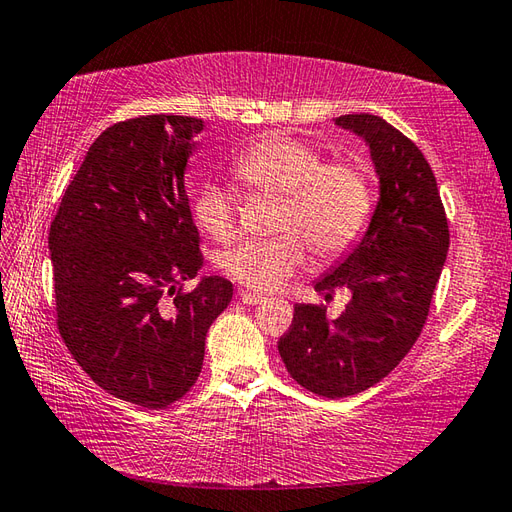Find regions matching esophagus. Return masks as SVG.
<instances>
[{"label": "esophagus", "mask_w": 512, "mask_h": 512, "mask_svg": "<svg viewBox=\"0 0 512 512\" xmlns=\"http://www.w3.org/2000/svg\"><path fill=\"white\" fill-rule=\"evenodd\" d=\"M237 295H239V299H242V301L246 303V306H255V303H259V301L264 299L262 295H259V292H250V290H246V288L239 290Z\"/></svg>", "instance_id": "esophagus-1"}]
</instances>
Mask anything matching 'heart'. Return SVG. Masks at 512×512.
I'll use <instances>...</instances> for the list:
<instances>
[{"mask_svg":"<svg viewBox=\"0 0 512 512\" xmlns=\"http://www.w3.org/2000/svg\"><path fill=\"white\" fill-rule=\"evenodd\" d=\"M239 180L281 195L273 239H246L228 248L220 268L250 290H275L308 262L310 248L334 262L358 246L374 217V189L363 165L325 162L321 151L286 134L248 145L233 162ZM193 217L202 231L226 242L235 235L237 206L222 182H206L195 195Z\"/></svg>","mask_w":512,"mask_h":512,"instance_id":"1","label":"heart"}]
</instances>
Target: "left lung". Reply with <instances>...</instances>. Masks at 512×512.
I'll return each mask as SVG.
<instances>
[{
  "instance_id": "obj_1",
  "label": "left lung",
  "mask_w": 512,
  "mask_h": 512,
  "mask_svg": "<svg viewBox=\"0 0 512 512\" xmlns=\"http://www.w3.org/2000/svg\"><path fill=\"white\" fill-rule=\"evenodd\" d=\"M336 125L367 140L380 202L361 244L314 286L325 301L350 292L341 317L325 319L323 303H299L277 343L288 374L323 398L365 391L407 356L449 250L436 176L416 143L374 114H345Z\"/></svg>"
}]
</instances>
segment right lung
Here are the masks:
<instances>
[{
	"mask_svg": "<svg viewBox=\"0 0 512 512\" xmlns=\"http://www.w3.org/2000/svg\"><path fill=\"white\" fill-rule=\"evenodd\" d=\"M202 118L154 114L94 140L50 224L63 343L107 394L147 409L187 396L233 284L206 277L184 169Z\"/></svg>",
	"mask_w": 512,
	"mask_h": 512,
	"instance_id": "1",
	"label": "right lung"
}]
</instances>
